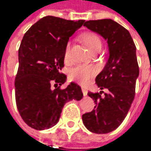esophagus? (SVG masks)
<instances>
[{
    "label": "esophagus",
    "instance_id": "34e87169",
    "mask_svg": "<svg viewBox=\"0 0 151 151\" xmlns=\"http://www.w3.org/2000/svg\"><path fill=\"white\" fill-rule=\"evenodd\" d=\"M81 91H82V93L84 96H87V88H85V87H82L81 88Z\"/></svg>",
    "mask_w": 151,
    "mask_h": 151
}]
</instances>
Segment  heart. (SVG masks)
Listing matches in <instances>:
<instances>
[{
    "mask_svg": "<svg viewBox=\"0 0 151 151\" xmlns=\"http://www.w3.org/2000/svg\"><path fill=\"white\" fill-rule=\"evenodd\" d=\"M82 40L86 43L88 48L93 52L98 48L102 47V42L100 38L93 32H87L82 35ZM64 58L65 61H69L70 58V42H69L64 48ZM96 68L92 65H77L72 68L70 70V79L81 85L87 84L96 74Z\"/></svg>",
    "mask_w": 151,
    "mask_h": 151,
    "instance_id": "b5f03b06",
    "label": "heart"
}]
</instances>
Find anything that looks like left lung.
<instances>
[{"mask_svg":"<svg viewBox=\"0 0 151 151\" xmlns=\"http://www.w3.org/2000/svg\"><path fill=\"white\" fill-rule=\"evenodd\" d=\"M90 30L107 41L109 56L104 68L96 77L97 86L108 93L88 92L96 105L82 116L83 124L94 133H108L122 124L135 96L139 69L136 47L127 29L112 19L89 20L84 24Z\"/></svg>","mask_w":151,"mask_h":151,"instance_id":"obj_1","label":"left lung"}]
</instances>
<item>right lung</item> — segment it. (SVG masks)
Returning <instances> with one entry per match:
<instances>
[{
    "label": "right lung",
    "instance_id": "add662e5",
    "mask_svg": "<svg viewBox=\"0 0 151 151\" xmlns=\"http://www.w3.org/2000/svg\"><path fill=\"white\" fill-rule=\"evenodd\" d=\"M85 20L47 16L24 34L19 49V69L15 78V99L19 114L29 127L44 130L58 123L65 103L83 97L81 88L66 81L61 73L64 52L70 37ZM55 84V88L51 85Z\"/></svg>",
    "mask_w": 151,
    "mask_h": 151
}]
</instances>
